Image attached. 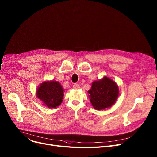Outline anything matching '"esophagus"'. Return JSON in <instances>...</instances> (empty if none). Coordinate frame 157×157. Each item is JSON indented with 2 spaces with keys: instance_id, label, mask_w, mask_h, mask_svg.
Returning a JSON list of instances; mask_svg holds the SVG:
<instances>
[{
  "instance_id": "34e87169",
  "label": "esophagus",
  "mask_w": 157,
  "mask_h": 157,
  "mask_svg": "<svg viewBox=\"0 0 157 157\" xmlns=\"http://www.w3.org/2000/svg\"><path fill=\"white\" fill-rule=\"evenodd\" d=\"M73 88L78 89V88H79V85L78 84H77V83H75V84L73 85Z\"/></svg>"
}]
</instances>
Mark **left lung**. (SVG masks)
Here are the masks:
<instances>
[{"label": "left lung", "mask_w": 157, "mask_h": 157, "mask_svg": "<svg viewBox=\"0 0 157 157\" xmlns=\"http://www.w3.org/2000/svg\"><path fill=\"white\" fill-rule=\"evenodd\" d=\"M90 93V101L96 110H103L111 107L119 95L117 85L107 77L93 82Z\"/></svg>", "instance_id": "1"}]
</instances>
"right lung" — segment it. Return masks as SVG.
<instances>
[{"label": "right lung", "mask_w": 157, "mask_h": 157, "mask_svg": "<svg viewBox=\"0 0 157 157\" xmlns=\"http://www.w3.org/2000/svg\"><path fill=\"white\" fill-rule=\"evenodd\" d=\"M37 97L48 108H55L60 105L64 96V90L57 81H46L37 90Z\"/></svg>", "instance_id": "obj_1"}]
</instances>
